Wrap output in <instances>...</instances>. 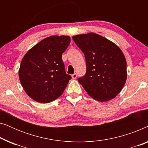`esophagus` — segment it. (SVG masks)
<instances>
[{"label":"esophagus","mask_w":148,"mask_h":148,"mask_svg":"<svg viewBox=\"0 0 148 148\" xmlns=\"http://www.w3.org/2000/svg\"><path fill=\"white\" fill-rule=\"evenodd\" d=\"M72 78L73 79H76L77 78V74L76 73H74L72 75Z\"/></svg>","instance_id":"1"}]
</instances>
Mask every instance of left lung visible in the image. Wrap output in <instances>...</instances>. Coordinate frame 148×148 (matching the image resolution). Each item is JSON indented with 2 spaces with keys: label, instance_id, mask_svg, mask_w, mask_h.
<instances>
[{
  "label": "left lung",
  "instance_id": "left-lung-1",
  "mask_svg": "<svg viewBox=\"0 0 148 148\" xmlns=\"http://www.w3.org/2000/svg\"><path fill=\"white\" fill-rule=\"evenodd\" d=\"M84 52L86 73L78 82L95 100L106 102L122 90L127 80V62L123 52L110 40L94 33L73 37Z\"/></svg>",
  "mask_w": 148,
  "mask_h": 148
}]
</instances>
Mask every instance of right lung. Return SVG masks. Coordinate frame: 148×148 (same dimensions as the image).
Masks as SVG:
<instances>
[{"label":"right lung","instance_id":"right-lung-1","mask_svg":"<svg viewBox=\"0 0 148 148\" xmlns=\"http://www.w3.org/2000/svg\"><path fill=\"white\" fill-rule=\"evenodd\" d=\"M70 42L69 36H50L38 42L23 56L19 80L34 100L49 103L63 93L71 76L66 73L62 54Z\"/></svg>","mask_w":148,"mask_h":148}]
</instances>
